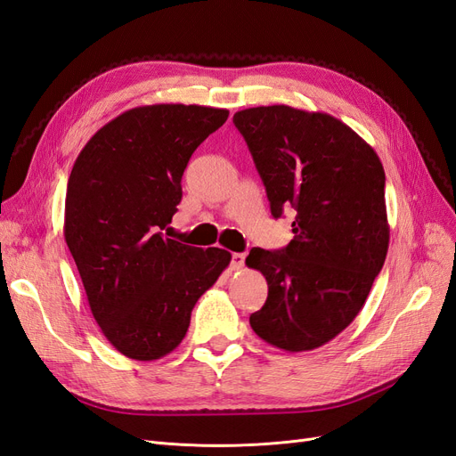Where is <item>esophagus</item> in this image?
<instances>
[{
    "mask_svg": "<svg viewBox=\"0 0 456 456\" xmlns=\"http://www.w3.org/2000/svg\"><path fill=\"white\" fill-rule=\"evenodd\" d=\"M230 266H232V270H241L245 266V255L243 253H232Z\"/></svg>",
    "mask_w": 456,
    "mask_h": 456,
    "instance_id": "1",
    "label": "esophagus"
}]
</instances>
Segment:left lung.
<instances>
[{"label": "left lung", "mask_w": 456, "mask_h": 456, "mask_svg": "<svg viewBox=\"0 0 456 456\" xmlns=\"http://www.w3.org/2000/svg\"><path fill=\"white\" fill-rule=\"evenodd\" d=\"M233 126L249 146L270 211L293 207L285 249L253 247L245 265L268 298L249 323L285 352L320 348L360 314L388 253L382 163L346 123L285 104L247 108Z\"/></svg>", "instance_id": "left-lung-1"}]
</instances>
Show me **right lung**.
I'll use <instances>...</instances> for the list:
<instances>
[{"instance_id": "obj_1", "label": "right lung", "mask_w": 456, "mask_h": 456, "mask_svg": "<svg viewBox=\"0 0 456 456\" xmlns=\"http://www.w3.org/2000/svg\"><path fill=\"white\" fill-rule=\"evenodd\" d=\"M226 119L228 110L198 104L127 110L91 136L68 178L66 245L94 322L131 360L171 354L232 260L161 232L181 203L191 154Z\"/></svg>"}]
</instances>
